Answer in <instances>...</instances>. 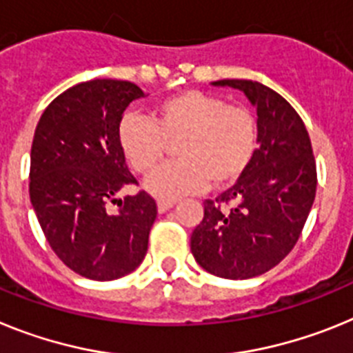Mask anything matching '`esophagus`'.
I'll list each match as a JSON object with an SVG mask.
<instances>
[{
	"label": "esophagus",
	"instance_id": "34e87169",
	"mask_svg": "<svg viewBox=\"0 0 353 353\" xmlns=\"http://www.w3.org/2000/svg\"><path fill=\"white\" fill-rule=\"evenodd\" d=\"M174 206V201H158V211L159 213H167L170 208Z\"/></svg>",
	"mask_w": 353,
	"mask_h": 353
}]
</instances>
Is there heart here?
<instances>
[{"mask_svg": "<svg viewBox=\"0 0 353 353\" xmlns=\"http://www.w3.org/2000/svg\"><path fill=\"white\" fill-rule=\"evenodd\" d=\"M117 134L125 159L142 176L158 167L167 143L178 140L176 161L147 181L152 195L170 201L208 185L219 188L234 183L256 154L257 121L240 104H225L202 90H183L159 101L151 119L125 115Z\"/></svg>", "mask_w": 353, "mask_h": 353, "instance_id": "1", "label": "heart"}]
</instances>
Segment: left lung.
I'll return each instance as SVG.
<instances>
[{"mask_svg":"<svg viewBox=\"0 0 353 353\" xmlns=\"http://www.w3.org/2000/svg\"><path fill=\"white\" fill-rule=\"evenodd\" d=\"M213 85L238 88L256 106L259 147L232 188L204 201L190 247L216 277H257L299 241L316 195V161L304 122L277 92L250 79Z\"/></svg>","mask_w":353,"mask_h":353,"instance_id":"obj_1","label":"left lung"}]
</instances>
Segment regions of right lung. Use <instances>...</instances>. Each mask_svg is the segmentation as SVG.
Instances as JSON below:
<instances>
[{
    "instance_id": "obj_1",
    "label": "right lung",
    "mask_w": 353,
    "mask_h": 353,
    "mask_svg": "<svg viewBox=\"0 0 353 353\" xmlns=\"http://www.w3.org/2000/svg\"><path fill=\"white\" fill-rule=\"evenodd\" d=\"M143 92L131 81L92 79L51 101L30 154V201L49 247L92 281H113L143 261L156 202L147 192L117 194L137 179L125 165L119 124ZM119 201L110 214L108 204Z\"/></svg>"
}]
</instances>
